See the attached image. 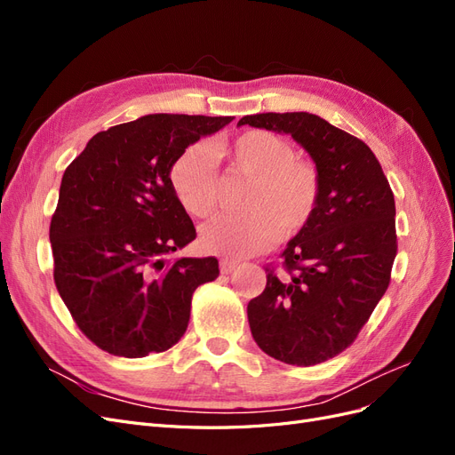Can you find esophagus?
<instances>
[{
    "mask_svg": "<svg viewBox=\"0 0 455 455\" xmlns=\"http://www.w3.org/2000/svg\"><path fill=\"white\" fill-rule=\"evenodd\" d=\"M235 267H237V261H231V259H222V261H220V271L226 273V275L231 273Z\"/></svg>",
    "mask_w": 455,
    "mask_h": 455,
    "instance_id": "obj_1",
    "label": "esophagus"
}]
</instances>
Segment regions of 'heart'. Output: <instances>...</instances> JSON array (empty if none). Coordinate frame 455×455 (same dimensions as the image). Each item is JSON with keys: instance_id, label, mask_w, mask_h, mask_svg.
<instances>
[{"instance_id": "obj_1", "label": "heart", "mask_w": 455, "mask_h": 455, "mask_svg": "<svg viewBox=\"0 0 455 455\" xmlns=\"http://www.w3.org/2000/svg\"><path fill=\"white\" fill-rule=\"evenodd\" d=\"M229 161L251 178L243 199L244 214L220 216L201 231L204 252L246 258L266 251L281 237H296L319 209L321 174L313 163L296 157V148L271 131H246L233 140L191 146L169 171L171 188L182 209L206 218L218 204L216 161Z\"/></svg>"}]
</instances>
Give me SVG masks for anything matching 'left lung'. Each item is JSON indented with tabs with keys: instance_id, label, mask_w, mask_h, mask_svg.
Returning a JSON list of instances; mask_svg holds the SVG:
<instances>
[{
	"instance_id": "1",
	"label": "left lung",
	"mask_w": 455,
	"mask_h": 455,
	"mask_svg": "<svg viewBox=\"0 0 455 455\" xmlns=\"http://www.w3.org/2000/svg\"><path fill=\"white\" fill-rule=\"evenodd\" d=\"M239 125L291 134L321 174L311 224L266 266L249 301L251 332L273 359L313 366L346 351L387 291L396 256L395 196L363 140L307 112L244 116Z\"/></svg>"
}]
</instances>
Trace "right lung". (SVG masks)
<instances>
[{
  "label": "right lung",
  "instance_id": "add662e5",
  "mask_svg": "<svg viewBox=\"0 0 455 455\" xmlns=\"http://www.w3.org/2000/svg\"><path fill=\"white\" fill-rule=\"evenodd\" d=\"M231 117L151 114L94 134L64 171L51 218L52 277L74 323L102 351L142 359L186 332L196 288L218 259L169 254L196 239L169 171Z\"/></svg>",
  "mask_w": 455,
  "mask_h": 455
}]
</instances>
